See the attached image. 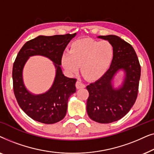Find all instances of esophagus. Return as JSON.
Returning a JSON list of instances; mask_svg holds the SVG:
<instances>
[{"mask_svg": "<svg viewBox=\"0 0 154 154\" xmlns=\"http://www.w3.org/2000/svg\"><path fill=\"white\" fill-rule=\"evenodd\" d=\"M75 87H76L77 89H81V88H84L85 87V85H84L83 83H82L81 81H78L75 83Z\"/></svg>", "mask_w": 154, "mask_h": 154, "instance_id": "esophagus-1", "label": "esophagus"}]
</instances>
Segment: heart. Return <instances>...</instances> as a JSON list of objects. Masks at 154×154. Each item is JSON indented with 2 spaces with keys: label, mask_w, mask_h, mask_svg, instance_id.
I'll list each match as a JSON object with an SVG mask.
<instances>
[{
  "label": "heart",
  "mask_w": 154,
  "mask_h": 154,
  "mask_svg": "<svg viewBox=\"0 0 154 154\" xmlns=\"http://www.w3.org/2000/svg\"><path fill=\"white\" fill-rule=\"evenodd\" d=\"M113 48L109 41H97L91 38L80 39L71 45L69 52L63 54L62 64L69 74L79 70L86 79L97 81L110 67L113 59Z\"/></svg>",
  "instance_id": "b5f03b06"
}]
</instances>
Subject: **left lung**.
Instances as JSON below:
<instances>
[{
    "label": "left lung",
    "mask_w": 154,
    "mask_h": 154,
    "mask_svg": "<svg viewBox=\"0 0 154 154\" xmlns=\"http://www.w3.org/2000/svg\"><path fill=\"white\" fill-rule=\"evenodd\" d=\"M98 38L108 41L113 45L114 54L106 73L86 87L89 92L86 109L92 121L110 123L125 116L135 102L141 67L130 44L115 35H100ZM121 70L125 73V78L122 85L115 88L112 80Z\"/></svg>",
    "instance_id": "left-lung-1"
}]
</instances>
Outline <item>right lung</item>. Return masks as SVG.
Listing matches in <instances>:
<instances>
[{"label":"right lung","mask_w":154,"mask_h":154,"mask_svg":"<svg viewBox=\"0 0 154 154\" xmlns=\"http://www.w3.org/2000/svg\"><path fill=\"white\" fill-rule=\"evenodd\" d=\"M76 33L39 35L23 45L14 61L12 69L13 90L20 108L27 116L40 123L53 124L64 119L69 97L75 92V79L63 74L60 65L65 48ZM41 55L54 63L56 75L51 88L45 94L34 95L25 87L23 69L29 56Z\"/></svg>","instance_id":"1"}]
</instances>
